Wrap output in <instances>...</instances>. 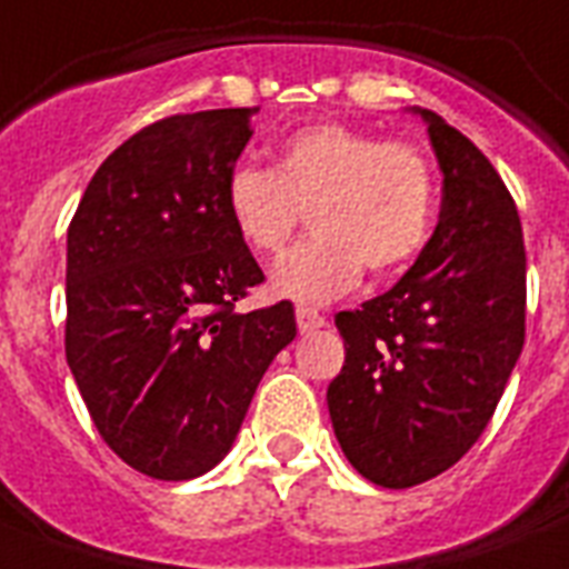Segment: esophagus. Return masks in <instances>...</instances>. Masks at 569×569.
<instances>
[{"instance_id": "obj_1", "label": "esophagus", "mask_w": 569, "mask_h": 569, "mask_svg": "<svg viewBox=\"0 0 569 569\" xmlns=\"http://www.w3.org/2000/svg\"><path fill=\"white\" fill-rule=\"evenodd\" d=\"M295 319H298V330H301V333H312V330H319L328 325V319H325L319 310H312V307H298V310H295Z\"/></svg>"}]
</instances>
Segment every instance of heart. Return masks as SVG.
<instances>
[{"mask_svg": "<svg viewBox=\"0 0 569 569\" xmlns=\"http://www.w3.org/2000/svg\"><path fill=\"white\" fill-rule=\"evenodd\" d=\"M227 212L257 257H277L310 209L312 236L274 268V292L301 303L339 298L360 280L405 268L428 244L437 173L410 141L346 123H312L286 138L274 168L236 164Z\"/></svg>", "mask_w": 569, "mask_h": 569, "instance_id": "b5f03b06", "label": "heart"}]
</instances>
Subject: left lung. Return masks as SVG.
I'll list each match as a JSON object with an SVG mask.
<instances>
[{
  "label": "left lung",
  "instance_id": "obj_1",
  "mask_svg": "<svg viewBox=\"0 0 569 569\" xmlns=\"http://www.w3.org/2000/svg\"><path fill=\"white\" fill-rule=\"evenodd\" d=\"M442 171L437 230L389 292L337 316L346 366L328 387L337 440L372 485L405 490L467 455L526 342V244L487 156L419 109Z\"/></svg>",
  "mask_w": 569,
  "mask_h": 569
}]
</instances>
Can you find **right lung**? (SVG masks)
<instances>
[{
	"label": "right lung",
	"instance_id": "obj_1",
	"mask_svg": "<svg viewBox=\"0 0 569 569\" xmlns=\"http://www.w3.org/2000/svg\"><path fill=\"white\" fill-rule=\"evenodd\" d=\"M259 109L171 114L97 168L67 230V366L97 431L159 481L203 476L295 339L289 301L236 312L266 280L227 212Z\"/></svg>",
	"mask_w": 569,
	"mask_h": 569
}]
</instances>
